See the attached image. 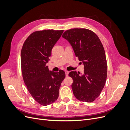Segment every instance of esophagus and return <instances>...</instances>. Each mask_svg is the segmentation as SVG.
Returning a JSON list of instances; mask_svg holds the SVG:
<instances>
[{
  "label": "esophagus",
  "instance_id": "34e87169",
  "mask_svg": "<svg viewBox=\"0 0 130 130\" xmlns=\"http://www.w3.org/2000/svg\"><path fill=\"white\" fill-rule=\"evenodd\" d=\"M65 73H66V76H68V74H69V71H66Z\"/></svg>",
  "mask_w": 130,
  "mask_h": 130
}]
</instances>
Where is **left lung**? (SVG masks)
I'll list each match as a JSON object with an SVG mask.
<instances>
[{"mask_svg": "<svg viewBox=\"0 0 130 130\" xmlns=\"http://www.w3.org/2000/svg\"><path fill=\"white\" fill-rule=\"evenodd\" d=\"M62 37L72 46L75 56L84 66V73L72 71V88L74 96L82 101L91 103L100 95L107 78V62L104 46L97 35L86 29H71Z\"/></svg>", "mask_w": 130, "mask_h": 130, "instance_id": "left-lung-1", "label": "left lung"}]
</instances>
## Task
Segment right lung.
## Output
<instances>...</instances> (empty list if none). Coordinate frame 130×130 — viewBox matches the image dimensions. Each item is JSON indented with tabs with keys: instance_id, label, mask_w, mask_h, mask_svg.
Segmentation results:
<instances>
[{
	"instance_id": "right-lung-1",
	"label": "right lung",
	"mask_w": 130,
	"mask_h": 130,
	"mask_svg": "<svg viewBox=\"0 0 130 130\" xmlns=\"http://www.w3.org/2000/svg\"><path fill=\"white\" fill-rule=\"evenodd\" d=\"M63 32V30L35 31L27 38L21 50V68L24 83L35 100L43 106L57 100L61 83L66 77L63 70L54 72L46 66L53 48Z\"/></svg>"
}]
</instances>
